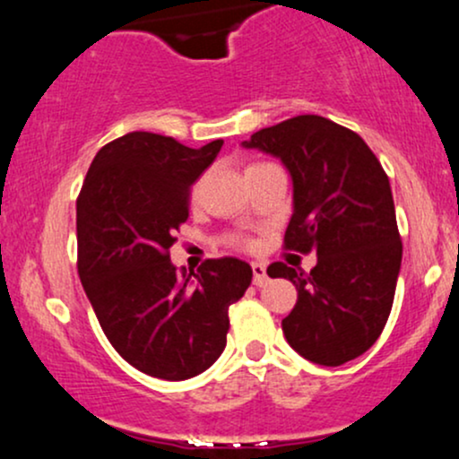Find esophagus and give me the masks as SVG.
Instances as JSON below:
<instances>
[{"label":"esophagus","mask_w":459,"mask_h":459,"mask_svg":"<svg viewBox=\"0 0 459 459\" xmlns=\"http://www.w3.org/2000/svg\"><path fill=\"white\" fill-rule=\"evenodd\" d=\"M252 273H255V284L256 287H263V284H267V267L265 263H252Z\"/></svg>","instance_id":"obj_1"}]
</instances>
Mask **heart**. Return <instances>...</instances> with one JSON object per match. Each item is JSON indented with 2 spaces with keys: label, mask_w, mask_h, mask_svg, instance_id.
I'll return each mask as SVG.
<instances>
[{
  "label": "heart",
  "mask_w": 459,
  "mask_h": 459,
  "mask_svg": "<svg viewBox=\"0 0 459 459\" xmlns=\"http://www.w3.org/2000/svg\"><path fill=\"white\" fill-rule=\"evenodd\" d=\"M230 246L247 247V246H250V239H246V237H233V239H230Z\"/></svg>",
  "instance_id": "obj_1"
}]
</instances>
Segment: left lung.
<instances>
[{"label": "left lung", "instance_id": "8db88e82", "mask_svg": "<svg viewBox=\"0 0 459 459\" xmlns=\"http://www.w3.org/2000/svg\"><path fill=\"white\" fill-rule=\"evenodd\" d=\"M281 157L293 178L287 250L317 252L310 273L272 263V278L296 284L282 319L287 343L310 362L339 367L377 341L391 315L402 267V237L391 183L356 131L304 114L244 142Z\"/></svg>", "mask_w": 459, "mask_h": 459}]
</instances>
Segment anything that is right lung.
<instances>
[{
  "label": "right lung",
  "mask_w": 459,
  "mask_h": 459,
  "mask_svg": "<svg viewBox=\"0 0 459 459\" xmlns=\"http://www.w3.org/2000/svg\"><path fill=\"white\" fill-rule=\"evenodd\" d=\"M222 144L189 149L134 131L97 152L77 196L83 291L114 350L160 380H187L218 360L229 307L252 282V267L233 256L207 259L189 276L170 263L189 189Z\"/></svg>",
  "instance_id": "right-lung-1"
}]
</instances>
